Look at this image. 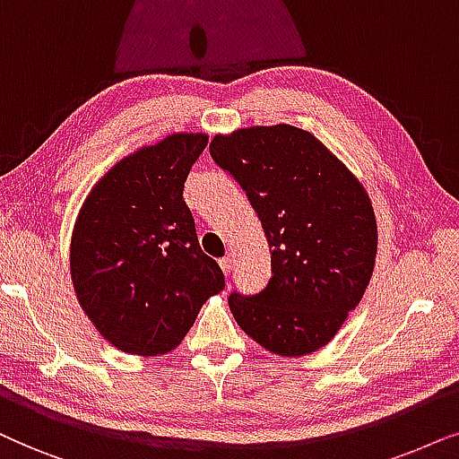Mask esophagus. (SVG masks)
Masks as SVG:
<instances>
[{
	"label": "esophagus",
	"mask_w": 459,
	"mask_h": 459,
	"mask_svg": "<svg viewBox=\"0 0 459 459\" xmlns=\"http://www.w3.org/2000/svg\"><path fill=\"white\" fill-rule=\"evenodd\" d=\"M230 266H233V255H224V258H220V268H222L224 274L230 273Z\"/></svg>",
	"instance_id": "esophagus-1"
}]
</instances>
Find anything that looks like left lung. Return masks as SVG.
<instances>
[{"label":"left lung","instance_id":"1","mask_svg":"<svg viewBox=\"0 0 459 459\" xmlns=\"http://www.w3.org/2000/svg\"><path fill=\"white\" fill-rule=\"evenodd\" d=\"M210 155L246 191L273 249L266 287L230 291V313L266 351L315 352L357 308L374 273L368 193L313 134L293 126L216 136Z\"/></svg>","mask_w":459,"mask_h":459}]
</instances>
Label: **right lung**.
<instances>
[{"mask_svg": "<svg viewBox=\"0 0 459 459\" xmlns=\"http://www.w3.org/2000/svg\"><path fill=\"white\" fill-rule=\"evenodd\" d=\"M207 144L174 134L121 159L91 188L71 239V277L98 332L124 352L176 348L213 293L218 262L199 246L186 176Z\"/></svg>", "mask_w": 459, "mask_h": 459, "instance_id": "right-lung-1", "label": "right lung"}]
</instances>
